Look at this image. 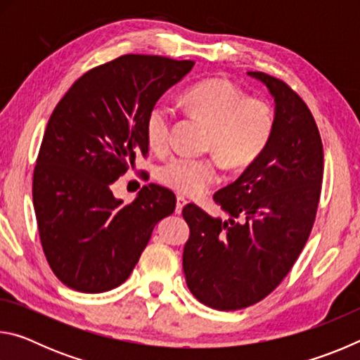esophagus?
<instances>
[{
	"label": "esophagus",
	"instance_id": "obj_1",
	"mask_svg": "<svg viewBox=\"0 0 360 360\" xmlns=\"http://www.w3.org/2000/svg\"><path fill=\"white\" fill-rule=\"evenodd\" d=\"M186 205H187V200H186L184 197H178V198H176V212H178V214H181L182 208H184Z\"/></svg>",
	"mask_w": 360,
	"mask_h": 360
}]
</instances>
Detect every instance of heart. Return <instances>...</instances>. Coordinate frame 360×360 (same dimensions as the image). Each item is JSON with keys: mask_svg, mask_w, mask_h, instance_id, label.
Here are the masks:
<instances>
[{"mask_svg": "<svg viewBox=\"0 0 360 360\" xmlns=\"http://www.w3.org/2000/svg\"><path fill=\"white\" fill-rule=\"evenodd\" d=\"M182 106L210 125L206 148L216 152L224 165L245 168L257 158L270 141L275 115L268 103L246 98L235 84L225 79H205L187 89ZM174 109L158 101L146 119V136L154 150L169 146ZM158 179L184 195H200L219 181L216 157L176 155L158 169Z\"/></svg>", "mask_w": 360, "mask_h": 360, "instance_id": "1", "label": "heart"}]
</instances>
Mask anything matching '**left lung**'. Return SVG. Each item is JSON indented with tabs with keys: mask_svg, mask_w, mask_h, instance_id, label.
Masks as SVG:
<instances>
[{
	"mask_svg": "<svg viewBox=\"0 0 360 360\" xmlns=\"http://www.w3.org/2000/svg\"><path fill=\"white\" fill-rule=\"evenodd\" d=\"M275 100V129L262 154L214 193L227 214L182 210L191 236L182 254L188 289L206 307L231 311L278 288L300 255L318 211L324 152L318 127L288 84L248 71Z\"/></svg>",
	"mask_w": 360,
	"mask_h": 360,
	"instance_id": "8db88e82",
	"label": "left lung"
}]
</instances>
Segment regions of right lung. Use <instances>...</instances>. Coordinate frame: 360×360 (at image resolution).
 Listing matches in <instances>:
<instances>
[{"label":"right lung","instance_id":"right-lung-1","mask_svg":"<svg viewBox=\"0 0 360 360\" xmlns=\"http://www.w3.org/2000/svg\"><path fill=\"white\" fill-rule=\"evenodd\" d=\"M192 60L122 56L71 85L47 122L33 174L46 259L68 288L98 294L130 276L176 197L149 184L130 205L111 186L148 154L146 119L193 68Z\"/></svg>","mask_w":360,"mask_h":360}]
</instances>
